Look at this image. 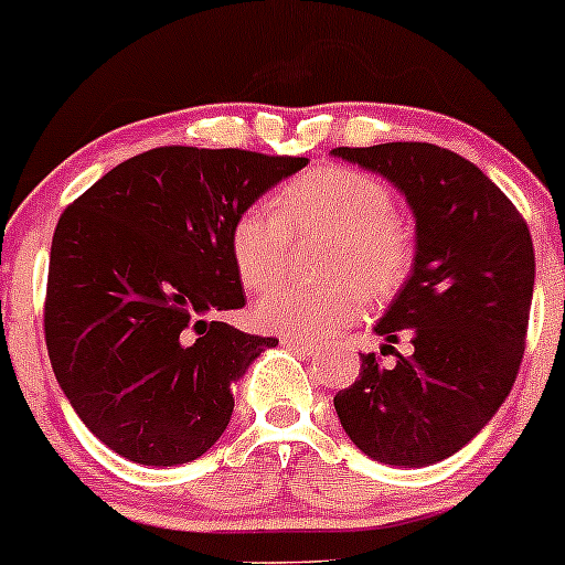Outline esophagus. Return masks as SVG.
<instances>
[{
    "label": "esophagus",
    "mask_w": 565,
    "mask_h": 565,
    "mask_svg": "<svg viewBox=\"0 0 565 565\" xmlns=\"http://www.w3.org/2000/svg\"><path fill=\"white\" fill-rule=\"evenodd\" d=\"M284 345H287L289 351H295V353H302V356H316V353H319V349H316V345H311V343H302V340H292V338H284L281 340Z\"/></svg>",
    "instance_id": "1"
}]
</instances>
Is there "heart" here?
Masks as SVG:
<instances>
[{
    "instance_id": "heart-1",
    "label": "heart",
    "mask_w": 565,
    "mask_h": 565,
    "mask_svg": "<svg viewBox=\"0 0 565 565\" xmlns=\"http://www.w3.org/2000/svg\"><path fill=\"white\" fill-rule=\"evenodd\" d=\"M276 214L244 209L231 227V257L241 284L263 292L281 278L289 238L324 235L316 273L321 284H287L254 308L263 330L292 340H321L349 327L364 308V295L386 300L407 281L415 235L392 212L394 195L381 179L321 166L278 190Z\"/></svg>"
}]
</instances>
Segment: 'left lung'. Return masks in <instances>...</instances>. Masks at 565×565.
I'll return each instance as SVG.
<instances>
[{
    "label": "left lung",
    "instance_id": "1",
    "mask_svg": "<svg viewBox=\"0 0 565 565\" xmlns=\"http://www.w3.org/2000/svg\"><path fill=\"white\" fill-rule=\"evenodd\" d=\"M381 173L415 216V263L375 324L392 343L411 338V356L362 370L334 396V411L362 454L392 467H429L458 454L518 377L534 297L529 225L491 179L461 154L426 141L338 147Z\"/></svg>",
    "mask_w": 565,
    "mask_h": 565
}]
</instances>
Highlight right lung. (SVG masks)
Instances as JSON below:
<instances>
[{"instance_id": "add662e5", "label": "right lung", "mask_w": 565, "mask_h": 565, "mask_svg": "<svg viewBox=\"0 0 565 565\" xmlns=\"http://www.w3.org/2000/svg\"><path fill=\"white\" fill-rule=\"evenodd\" d=\"M308 158L158 147L104 173L61 214L45 297L58 386L109 450L195 461L233 415V383L278 343L214 313L246 306L231 227Z\"/></svg>"}]
</instances>
